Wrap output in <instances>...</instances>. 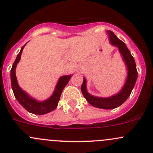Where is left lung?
Returning a JSON list of instances; mask_svg holds the SVG:
<instances>
[{
    "label": "left lung",
    "instance_id": "1",
    "mask_svg": "<svg viewBox=\"0 0 153 153\" xmlns=\"http://www.w3.org/2000/svg\"><path fill=\"white\" fill-rule=\"evenodd\" d=\"M108 34H109L110 42H111L112 45L119 48V51L123 56V59L124 62H126L127 70H128V75H127L125 85L122 91L116 95L113 96L109 98H100V97H95L90 95L86 90V79L84 78L83 83L81 86V91L83 96L90 105L96 108H102V109H113L122 105L131 94L133 88H134L135 82H136L137 76H138L134 58L131 55L128 48H127L125 43L119 40L113 31H109Z\"/></svg>",
    "mask_w": 153,
    "mask_h": 153
}]
</instances>
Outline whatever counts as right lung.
<instances>
[{"label":"right lung","instance_id":"1","mask_svg":"<svg viewBox=\"0 0 153 153\" xmlns=\"http://www.w3.org/2000/svg\"><path fill=\"white\" fill-rule=\"evenodd\" d=\"M25 45H26V44L21 48V50H20V53H18L16 59L12 65V69H11L10 74L12 88L15 98L26 111L31 113H34V114L43 115L53 111L57 107L61 94H62L64 88L65 87L66 85L70 80L71 76H70V75L63 76L59 79L53 95L48 100L42 102H39L33 98L29 97L26 92H24L21 88L19 87L18 82H17L16 75H15V68H16L17 64L18 63L19 60L20 59L22 51H23Z\"/></svg>","mask_w":153,"mask_h":153}]
</instances>
